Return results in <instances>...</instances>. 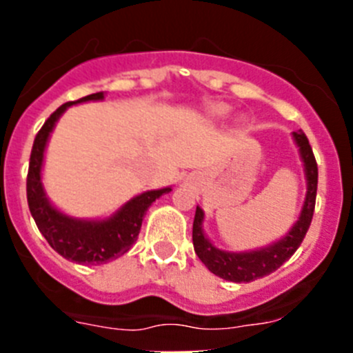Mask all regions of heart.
<instances>
[{
    "instance_id": "b5f03b06",
    "label": "heart",
    "mask_w": 353,
    "mask_h": 353,
    "mask_svg": "<svg viewBox=\"0 0 353 353\" xmlns=\"http://www.w3.org/2000/svg\"><path fill=\"white\" fill-rule=\"evenodd\" d=\"M226 111H228V108H226V105H215V108L214 109H212V113H214V114H217V117H221V114H224V113H226Z\"/></svg>"
}]
</instances>
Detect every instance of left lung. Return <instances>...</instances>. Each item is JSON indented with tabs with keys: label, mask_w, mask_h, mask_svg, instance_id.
Returning <instances> with one entry per match:
<instances>
[{
	"label": "left lung",
	"mask_w": 353,
	"mask_h": 353,
	"mask_svg": "<svg viewBox=\"0 0 353 353\" xmlns=\"http://www.w3.org/2000/svg\"><path fill=\"white\" fill-rule=\"evenodd\" d=\"M293 141L299 146L302 162H304V174L307 182V192H305L304 205H302L301 215L297 223L293 224L292 230L283 239L276 240L270 245L254 249V251H224L215 248L203 232L205 212L196 207L194 223H192V244L198 258L205 263L208 270L215 276L223 277L226 281L233 283H251L270 272L277 270L292 258V254L302 244L305 233L310 230L311 219H313L314 201H316V185H318V166L314 161L313 150L310 141L302 130L293 132Z\"/></svg>",
	"instance_id": "obj_1"
}]
</instances>
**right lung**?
<instances>
[{
    "label": "right lung",
    "mask_w": 353,
    "mask_h": 353,
    "mask_svg": "<svg viewBox=\"0 0 353 353\" xmlns=\"http://www.w3.org/2000/svg\"><path fill=\"white\" fill-rule=\"evenodd\" d=\"M90 101H104V92L92 93L76 102H67L46 120L33 141L26 192L30 212L40 233L46 236L49 245L58 254L70 261H76V263L102 265L117 260L132 248L134 242L138 240L143 217L150 205L162 194L171 192V187H162V189L134 196L125 205H121L114 214L104 217V219H77V217H72V215L58 210L49 201L42 183L43 154H46L49 136L54 129L56 121L60 120L61 114L70 105Z\"/></svg>",
    "instance_id": "right-lung-1"
}]
</instances>
